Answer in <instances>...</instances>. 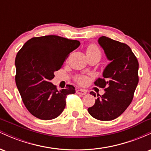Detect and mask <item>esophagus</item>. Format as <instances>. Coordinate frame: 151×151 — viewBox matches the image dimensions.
<instances>
[{
	"instance_id": "esophagus-1",
	"label": "esophagus",
	"mask_w": 151,
	"mask_h": 151,
	"mask_svg": "<svg viewBox=\"0 0 151 151\" xmlns=\"http://www.w3.org/2000/svg\"><path fill=\"white\" fill-rule=\"evenodd\" d=\"M76 92L78 94H81V95H85L86 94V91L84 89H77V91H76Z\"/></svg>"
}]
</instances>
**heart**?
Returning a JSON list of instances; mask_svg holds the SVG:
<instances>
[{
    "instance_id": "heart-1",
    "label": "heart",
    "mask_w": 151,
    "mask_h": 151,
    "mask_svg": "<svg viewBox=\"0 0 151 151\" xmlns=\"http://www.w3.org/2000/svg\"><path fill=\"white\" fill-rule=\"evenodd\" d=\"M86 55H96V56L101 58V51L96 45H90L86 49ZM77 81L80 84H86L89 81V79L85 76H81V77H78L77 78Z\"/></svg>"
}]
</instances>
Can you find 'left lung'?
I'll return each mask as SVG.
<instances>
[{
  "instance_id": "1",
  "label": "left lung",
  "mask_w": 151,
  "mask_h": 151,
  "mask_svg": "<svg viewBox=\"0 0 151 151\" xmlns=\"http://www.w3.org/2000/svg\"><path fill=\"white\" fill-rule=\"evenodd\" d=\"M98 43L104 51L110 63L103 71V78L94 84L105 88V93L88 109L91 116L100 121H111L125 111L132 101L138 83V62L126 44L105 36L99 38ZM90 94L96 96L93 91Z\"/></svg>"
}]
</instances>
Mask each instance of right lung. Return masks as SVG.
I'll return each mask as SVG.
<instances>
[{
  "label": "right lung",
  "mask_w": 151,
  "mask_h": 151,
  "mask_svg": "<svg viewBox=\"0 0 151 151\" xmlns=\"http://www.w3.org/2000/svg\"><path fill=\"white\" fill-rule=\"evenodd\" d=\"M80 45L78 40L57 35L31 38L15 58V82L29 112L42 120L55 119L63 111L66 96L75 88L58 90L51 80L69 54Z\"/></svg>",
  "instance_id": "right-lung-1"
}]
</instances>
